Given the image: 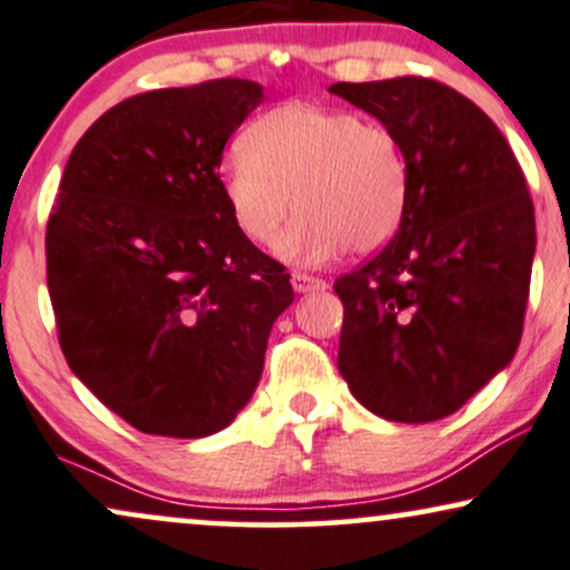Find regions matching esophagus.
<instances>
[{"label": "esophagus", "mask_w": 570, "mask_h": 570, "mask_svg": "<svg viewBox=\"0 0 570 570\" xmlns=\"http://www.w3.org/2000/svg\"><path fill=\"white\" fill-rule=\"evenodd\" d=\"M291 283H293V291H298V293H308V291H325V279H320V277H312V274H306V272H293V277H291Z\"/></svg>", "instance_id": "1"}]
</instances>
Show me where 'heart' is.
Instances as JSON below:
<instances>
[{
	"mask_svg": "<svg viewBox=\"0 0 570 570\" xmlns=\"http://www.w3.org/2000/svg\"><path fill=\"white\" fill-rule=\"evenodd\" d=\"M240 153L224 171L222 189L235 227L258 248L279 243L291 208L301 216L283 253L308 264L343 248H381L402 222V142L389 126L354 110L285 102L245 129Z\"/></svg>",
	"mask_w": 570,
	"mask_h": 570,
	"instance_id": "b5f03b06",
	"label": "heart"
}]
</instances>
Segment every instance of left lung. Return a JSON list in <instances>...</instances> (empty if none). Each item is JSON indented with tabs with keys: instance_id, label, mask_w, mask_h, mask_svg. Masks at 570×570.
<instances>
[{
	"instance_id": "left-lung-1",
	"label": "left lung",
	"mask_w": 570,
	"mask_h": 570,
	"mask_svg": "<svg viewBox=\"0 0 570 570\" xmlns=\"http://www.w3.org/2000/svg\"><path fill=\"white\" fill-rule=\"evenodd\" d=\"M330 91L389 126L406 160L399 232L333 285L338 370L370 412L433 423L521 343L537 248L523 168L479 105L441 81L399 76Z\"/></svg>"
}]
</instances>
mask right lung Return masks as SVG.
Returning <instances> with one entry per match:
<instances>
[{"instance_id": "obj_1", "label": "right lung", "mask_w": 570, "mask_h": 570, "mask_svg": "<svg viewBox=\"0 0 570 570\" xmlns=\"http://www.w3.org/2000/svg\"><path fill=\"white\" fill-rule=\"evenodd\" d=\"M262 83L126 97L70 153L47 222V287L76 377L150 435L227 428L264 370L291 274L232 222L222 153Z\"/></svg>"}]
</instances>
